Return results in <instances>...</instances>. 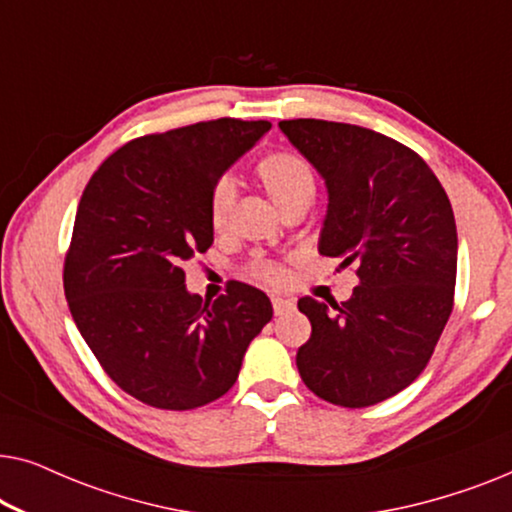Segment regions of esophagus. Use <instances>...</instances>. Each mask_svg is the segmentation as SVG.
I'll use <instances>...</instances> for the list:
<instances>
[{
	"label": "esophagus",
	"mask_w": 512,
	"mask_h": 512,
	"mask_svg": "<svg viewBox=\"0 0 512 512\" xmlns=\"http://www.w3.org/2000/svg\"><path fill=\"white\" fill-rule=\"evenodd\" d=\"M293 307V300H289V298H272V310H275V314L279 317V314H284V312H289Z\"/></svg>",
	"instance_id": "obj_1"
}]
</instances>
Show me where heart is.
<instances>
[{
  "label": "heart",
  "instance_id": "b5f03b06",
  "mask_svg": "<svg viewBox=\"0 0 512 512\" xmlns=\"http://www.w3.org/2000/svg\"><path fill=\"white\" fill-rule=\"evenodd\" d=\"M256 179L282 212H289V209L303 205V202H310L314 195V186H317L312 167L303 158L296 156V153L289 151H272L258 160ZM233 205L235 184L228 177H221L212 186L207 198V214L214 230H223L228 226ZM249 272L251 277L268 284H279L286 277L282 265L265 261V258H258V261L251 263Z\"/></svg>",
  "mask_w": 512,
  "mask_h": 512
}]
</instances>
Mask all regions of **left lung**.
Segmentation results:
<instances>
[{
    "instance_id": "left-lung-1",
    "label": "left lung",
    "mask_w": 512,
    "mask_h": 512,
    "mask_svg": "<svg viewBox=\"0 0 512 512\" xmlns=\"http://www.w3.org/2000/svg\"><path fill=\"white\" fill-rule=\"evenodd\" d=\"M279 130L326 181L319 254L354 263L359 277L340 305L298 300L312 324L298 373L324 401L368 408L417 380L452 314L450 198L415 151L375 130L317 118L282 121Z\"/></svg>"
}]
</instances>
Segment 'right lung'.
I'll list each match as a JSON object with an SVG mask.
<instances>
[{"label":"right lung","mask_w":512,"mask_h":512,"mask_svg":"<svg viewBox=\"0 0 512 512\" xmlns=\"http://www.w3.org/2000/svg\"><path fill=\"white\" fill-rule=\"evenodd\" d=\"M268 121L216 118L132 139L90 177L65 256V296L90 352L125 394L193 410L240 375L270 298L235 282L202 303L184 263L214 242L207 198Z\"/></svg>","instance_id":"1"}]
</instances>
